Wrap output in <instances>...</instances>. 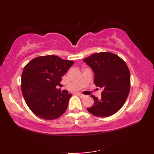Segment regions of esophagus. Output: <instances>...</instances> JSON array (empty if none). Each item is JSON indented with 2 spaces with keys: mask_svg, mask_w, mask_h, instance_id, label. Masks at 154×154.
Instances as JSON below:
<instances>
[{
  "mask_svg": "<svg viewBox=\"0 0 154 154\" xmlns=\"http://www.w3.org/2000/svg\"><path fill=\"white\" fill-rule=\"evenodd\" d=\"M78 95H79L81 98H85L86 97V95H85V94H81V93H78Z\"/></svg>",
  "mask_w": 154,
  "mask_h": 154,
  "instance_id": "1",
  "label": "esophagus"
}]
</instances>
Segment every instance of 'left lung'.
Segmentation results:
<instances>
[{"instance_id":"1","label":"left lung","mask_w":154,"mask_h":154,"mask_svg":"<svg viewBox=\"0 0 154 154\" xmlns=\"http://www.w3.org/2000/svg\"><path fill=\"white\" fill-rule=\"evenodd\" d=\"M83 61L93 71L96 86L103 89L100 99L91 95L94 104L87 110L99 117L115 114L122 107L130 92V74L127 65L110 52L94 54Z\"/></svg>"}]
</instances>
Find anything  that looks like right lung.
Segmentation results:
<instances>
[{
  "label": "right lung",
  "mask_w": 154,
  "mask_h": 154,
  "mask_svg": "<svg viewBox=\"0 0 154 154\" xmlns=\"http://www.w3.org/2000/svg\"><path fill=\"white\" fill-rule=\"evenodd\" d=\"M74 62L56 55L35 57L26 65L22 73L23 97L32 112L45 120H54L66 110L71 94L61 93V77Z\"/></svg>",
  "instance_id": "obj_1"
}]
</instances>
